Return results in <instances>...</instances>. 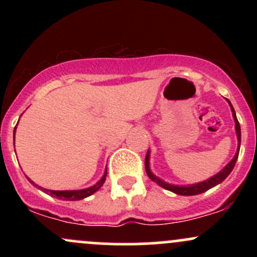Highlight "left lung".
Wrapping results in <instances>:
<instances>
[{
	"label": "left lung",
	"instance_id": "1",
	"mask_svg": "<svg viewBox=\"0 0 257 257\" xmlns=\"http://www.w3.org/2000/svg\"><path fill=\"white\" fill-rule=\"evenodd\" d=\"M227 102H228L229 107H231L233 119H234V128H235V134H237L238 147H237V152H235L234 157L231 159V162H229V163H227L226 167H223L222 169H221L217 174H215L214 176H211V178H209L208 180H204V181H202V182H198V184L174 185V184H169V182H166L164 180L159 179L158 176H156L155 174L152 173L151 168H150V150H149V151H147L146 158H145V168H146L147 176H149V178L151 179L152 181H155L156 184L161 186V187L166 188V190L170 191V192H173L175 194H180V196H196V194H200V193L205 192V191L210 190V188L215 187L216 185L221 184V182H222L223 180H225L227 176L231 174L233 168H234L235 162H237V159H238V155H239V149H240V125H239V122H238L237 116H235L234 108H233V106H232L231 102H229V100H227Z\"/></svg>",
	"mask_w": 257,
	"mask_h": 257
}]
</instances>
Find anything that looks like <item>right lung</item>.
Wrapping results in <instances>:
<instances>
[{
    "mask_svg": "<svg viewBox=\"0 0 257 257\" xmlns=\"http://www.w3.org/2000/svg\"><path fill=\"white\" fill-rule=\"evenodd\" d=\"M17 125H16V128H14V138H16ZM106 175H107V168H106V169H105L104 175L101 176V179H100L95 185L90 186V187L83 188V190H70V191L47 190V188H43V187H41V186H38V185L35 184V182L32 181L30 178H28V176H26V179L29 180V182H30L31 185H34V186H36V187L41 188V190H42L44 193L51 194L52 197H57L58 199H61V200H81V199H84V198H87V197L91 196V194L95 193L96 191H99L100 187H101V186L104 185V182H105V180H106Z\"/></svg>",
    "mask_w": 257,
    "mask_h": 257,
    "instance_id": "add662e5",
    "label": "right lung"
}]
</instances>
